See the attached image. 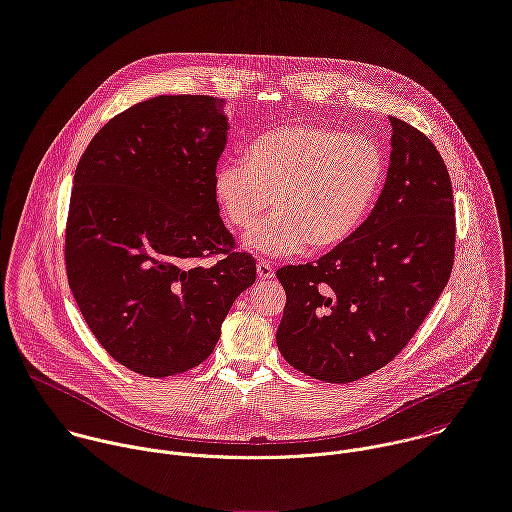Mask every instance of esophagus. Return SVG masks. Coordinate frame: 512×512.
I'll list each match as a JSON object with an SVG mask.
<instances>
[{
	"label": "esophagus",
	"mask_w": 512,
	"mask_h": 512,
	"mask_svg": "<svg viewBox=\"0 0 512 512\" xmlns=\"http://www.w3.org/2000/svg\"><path fill=\"white\" fill-rule=\"evenodd\" d=\"M257 275L261 279H271L275 275V269H273V265L269 261H259L257 263Z\"/></svg>",
	"instance_id": "esophagus-1"
}]
</instances>
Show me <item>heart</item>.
Here are the masks:
<instances>
[{
  "label": "heart",
  "instance_id": "heart-1",
  "mask_svg": "<svg viewBox=\"0 0 512 512\" xmlns=\"http://www.w3.org/2000/svg\"><path fill=\"white\" fill-rule=\"evenodd\" d=\"M386 175L380 144L366 134L287 124L257 136L247 158L215 168V195L235 229H251L245 245L265 255H293L307 245L331 249L368 217Z\"/></svg>",
  "mask_w": 512,
  "mask_h": 512
}]
</instances>
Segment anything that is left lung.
<instances>
[{"label":"left lung","mask_w":512,"mask_h":512,"mask_svg":"<svg viewBox=\"0 0 512 512\" xmlns=\"http://www.w3.org/2000/svg\"><path fill=\"white\" fill-rule=\"evenodd\" d=\"M392 154L372 215L315 263L287 265L277 346L287 364L348 384L390 364L426 319L454 263L446 164L430 138L390 116Z\"/></svg>","instance_id":"left-lung-1"}]
</instances>
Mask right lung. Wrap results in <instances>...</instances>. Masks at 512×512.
Returning <instances> with one entry per match:
<instances>
[{
  "label": "right lung",
  "mask_w": 512,
  "mask_h": 512,
  "mask_svg": "<svg viewBox=\"0 0 512 512\" xmlns=\"http://www.w3.org/2000/svg\"><path fill=\"white\" fill-rule=\"evenodd\" d=\"M221 104L201 94L138 102L96 132L74 173L68 285L100 346L146 378L203 364L255 283V257L235 249L219 217Z\"/></svg>",
  "instance_id": "right-lung-1"
}]
</instances>
